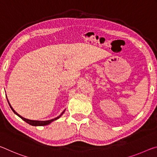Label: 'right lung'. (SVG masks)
<instances>
[{
    "label": "right lung",
    "instance_id": "obj_1",
    "mask_svg": "<svg viewBox=\"0 0 157 157\" xmlns=\"http://www.w3.org/2000/svg\"><path fill=\"white\" fill-rule=\"evenodd\" d=\"M7 102H8V104H9V105H10V108H11V109L12 110V111H13L15 114H16L17 115H18V116H19V117L21 118V119H22L23 120H24V121H25V122H27L28 124H29L32 125V126H45V125L49 124L51 122H52L54 121V120H58V118H60V117L62 116V115H63V114L64 113V112H65V110H64L62 112V113H61L60 115H59L58 117L54 118V119H52V120H47V121H39V120H28V119H26V118H24V117H23L22 116H21L20 115L18 114L17 113L16 111H15V110L13 109V108H12V107L11 106V105H10V102H9V101H8V99H7Z\"/></svg>",
    "mask_w": 157,
    "mask_h": 157
}]
</instances>
